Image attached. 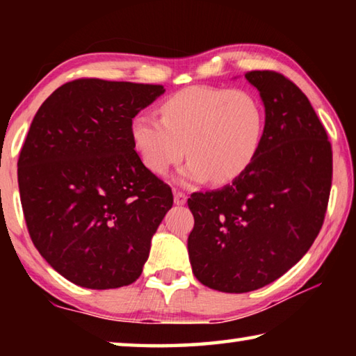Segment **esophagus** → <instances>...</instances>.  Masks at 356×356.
<instances>
[{"label":"esophagus","instance_id":"1","mask_svg":"<svg viewBox=\"0 0 356 356\" xmlns=\"http://www.w3.org/2000/svg\"><path fill=\"white\" fill-rule=\"evenodd\" d=\"M174 202L177 204V206H184L186 202V195L184 191L180 190H174Z\"/></svg>","mask_w":356,"mask_h":356}]
</instances>
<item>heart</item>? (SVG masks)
I'll use <instances>...</instances> for the list:
<instances>
[{"instance_id":"1","label":"heart","mask_w":356,"mask_h":356,"mask_svg":"<svg viewBox=\"0 0 356 356\" xmlns=\"http://www.w3.org/2000/svg\"><path fill=\"white\" fill-rule=\"evenodd\" d=\"M265 111L256 95L242 89L188 88L160 105V118L138 113L130 138L147 170L163 176L186 156L185 182L226 185L248 171L262 146Z\"/></svg>"}]
</instances>
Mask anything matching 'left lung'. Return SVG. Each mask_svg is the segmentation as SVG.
Listing matches in <instances>:
<instances>
[{
    "label": "left lung",
    "instance_id": "left-lung-1",
    "mask_svg": "<svg viewBox=\"0 0 356 356\" xmlns=\"http://www.w3.org/2000/svg\"><path fill=\"white\" fill-rule=\"evenodd\" d=\"M245 78L265 106L257 159L232 184L188 197L193 273L227 293L267 286L306 254L323 225L333 179L327 130L297 84L273 70Z\"/></svg>",
    "mask_w": 356,
    "mask_h": 356
}]
</instances>
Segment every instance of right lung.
Returning a JSON list of instances; mask_svg holds the SVG:
<instances>
[{
	"label": "right lung",
	"mask_w": 356,
	"mask_h": 356,
	"mask_svg": "<svg viewBox=\"0 0 356 356\" xmlns=\"http://www.w3.org/2000/svg\"><path fill=\"white\" fill-rule=\"evenodd\" d=\"M161 84L78 78L35 113L19 156L26 227L40 256L76 286L140 278L150 238L172 207L171 186L141 163L135 114Z\"/></svg>",
	"instance_id": "obj_1"
}]
</instances>
